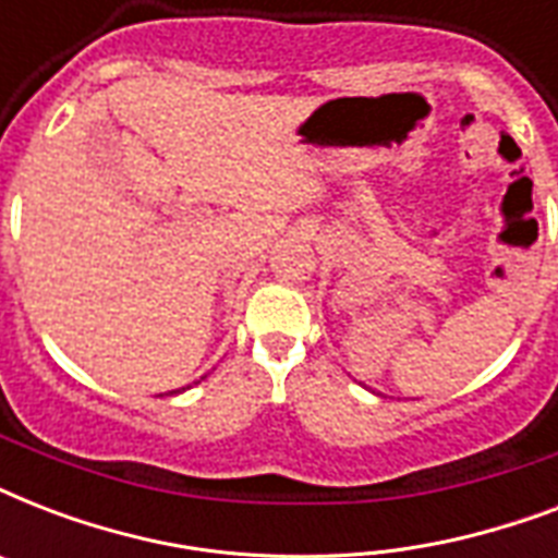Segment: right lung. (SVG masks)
Returning a JSON list of instances; mask_svg holds the SVG:
<instances>
[{"instance_id": "1", "label": "right lung", "mask_w": 558, "mask_h": 558, "mask_svg": "<svg viewBox=\"0 0 558 558\" xmlns=\"http://www.w3.org/2000/svg\"><path fill=\"white\" fill-rule=\"evenodd\" d=\"M187 388H191V385H187ZM182 390H185V388H179V390H170V393H182Z\"/></svg>"}]
</instances>
